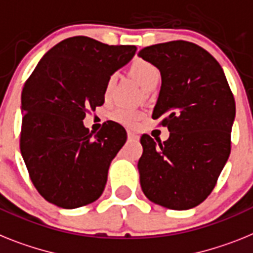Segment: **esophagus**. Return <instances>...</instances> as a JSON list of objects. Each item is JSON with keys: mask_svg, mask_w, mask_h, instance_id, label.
I'll return each mask as SVG.
<instances>
[{"mask_svg": "<svg viewBox=\"0 0 253 253\" xmlns=\"http://www.w3.org/2000/svg\"><path fill=\"white\" fill-rule=\"evenodd\" d=\"M127 136H128V139H130V140H136L137 139V135H136V133H133L132 131H128V132H127Z\"/></svg>", "mask_w": 253, "mask_h": 253, "instance_id": "obj_1", "label": "esophagus"}]
</instances>
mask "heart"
Wrapping results in <instances>:
<instances>
[{
	"instance_id": "1",
	"label": "heart",
	"mask_w": 253,
	"mask_h": 253,
	"mask_svg": "<svg viewBox=\"0 0 253 253\" xmlns=\"http://www.w3.org/2000/svg\"><path fill=\"white\" fill-rule=\"evenodd\" d=\"M130 73L132 74V77L140 84V86L143 87L144 90L149 88L150 86L157 84V82L161 78V72L156 65L144 59H136L132 61V64L130 65ZM114 76L109 78L108 81L107 87H105V94H108L110 90V86L113 84ZM110 118L118 123L126 125V126H135L137 121L141 117V112L133 109V108L128 107H117L116 109L110 112Z\"/></svg>"
}]
</instances>
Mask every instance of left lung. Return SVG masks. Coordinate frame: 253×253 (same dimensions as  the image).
<instances>
[{"instance_id":"left-lung-1","label":"left lung","mask_w":253,"mask_h":253,"mask_svg":"<svg viewBox=\"0 0 253 253\" xmlns=\"http://www.w3.org/2000/svg\"><path fill=\"white\" fill-rule=\"evenodd\" d=\"M137 55L161 72L153 118L169 131L163 143L146 133L140 139V185L156 205L193 209L211 194L230 154L234 96L221 65L198 44L165 42Z\"/></svg>"}]
</instances>
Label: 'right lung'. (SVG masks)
<instances>
[{
  "mask_svg": "<svg viewBox=\"0 0 253 253\" xmlns=\"http://www.w3.org/2000/svg\"><path fill=\"white\" fill-rule=\"evenodd\" d=\"M135 52L130 44L109 46L76 36L50 48L25 81L20 152L33 185L47 202L77 209L103 194L109 165L127 133L108 121L94 135L82 121L103 105L110 76Z\"/></svg>",
  "mask_w": 253,
  "mask_h": 253,
  "instance_id": "obj_1",
  "label": "right lung"
}]
</instances>
